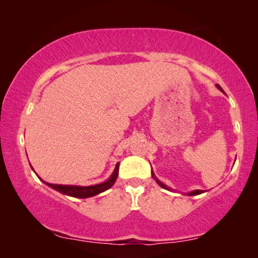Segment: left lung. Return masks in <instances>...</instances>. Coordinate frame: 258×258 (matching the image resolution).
Instances as JSON below:
<instances>
[{
  "mask_svg": "<svg viewBox=\"0 0 258 258\" xmlns=\"http://www.w3.org/2000/svg\"><path fill=\"white\" fill-rule=\"evenodd\" d=\"M217 86V89L218 90H221L222 91V92H223L224 93V91L223 90H222V87L220 86V85H216ZM151 175H152V177H154L155 178V180H156V182L157 183H158V184L161 186V187H164V189H166V190H171V189H169V187L168 186H166L165 184H164V183L163 182H160L159 180H158V178H157L156 176H155V174H154V172H152L151 171ZM203 192H204V190H195V191H191V192H189V194H187V196H197V195H200V194H203ZM185 195V194H184Z\"/></svg>",
  "mask_w": 258,
  "mask_h": 258,
  "instance_id": "left-lung-1",
  "label": "left lung"
}]
</instances>
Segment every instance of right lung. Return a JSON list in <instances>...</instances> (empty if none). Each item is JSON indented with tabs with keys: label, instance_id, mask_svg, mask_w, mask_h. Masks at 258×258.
<instances>
[{
	"label": "right lung",
	"instance_id": "obj_1",
	"mask_svg": "<svg viewBox=\"0 0 258 258\" xmlns=\"http://www.w3.org/2000/svg\"><path fill=\"white\" fill-rule=\"evenodd\" d=\"M33 168V167H32ZM118 169H119V163L116 164L115 171L111 174V176L108 178L106 182L100 183V184H95V185H90V186H81V185H62V184H51V183L44 182L45 184L51 186L52 189H54L56 191L61 192V194L71 196V197H75V198H90L93 197V196H97L101 192L108 190L109 187H111L117 180V176H118Z\"/></svg>",
	"mask_w": 258,
	"mask_h": 258
}]
</instances>
